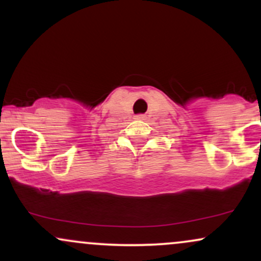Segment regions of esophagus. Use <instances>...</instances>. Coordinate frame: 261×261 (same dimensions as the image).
Wrapping results in <instances>:
<instances>
[{
	"label": "esophagus",
	"instance_id": "obj_1",
	"mask_svg": "<svg viewBox=\"0 0 261 261\" xmlns=\"http://www.w3.org/2000/svg\"><path fill=\"white\" fill-rule=\"evenodd\" d=\"M136 118H137V119H142V115H137Z\"/></svg>",
	"mask_w": 261,
	"mask_h": 261
}]
</instances>
